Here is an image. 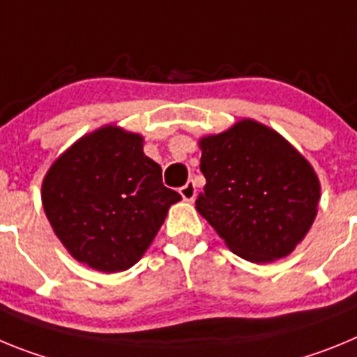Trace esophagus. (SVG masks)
Listing matches in <instances>:
<instances>
[{
    "mask_svg": "<svg viewBox=\"0 0 357 357\" xmlns=\"http://www.w3.org/2000/svg\"><path fill=\"white\" fill-rule=\"evenodd\" d=\"M178 191H181V197L184 198L185 202H193L195 197H197V185H195L193 181H189L188 184L182 185Z\"/></svg>",
    "mask_w": 357,
    "mask_h": 357,
    "instance_id": "1",
    "label": "esophagus"
}]
</instances>
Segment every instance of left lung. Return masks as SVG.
Here are the masks:
<instances>
[{"instance_id":"1","label":"left lung","mask_w":357,"mask_h":357,"mask_svg":"<svg viewBox=\"0 0 357 357\" xmlns=\"http://www.w3.org/2000/svg\"><path fill=\"white\" fill-rule=\"evenodd\" d=\"M206 176L197 211L227 247L252 263L288 255L317 216L320 182L311 164L252 119L200 141Z\"/></svg>"}]
</instances>
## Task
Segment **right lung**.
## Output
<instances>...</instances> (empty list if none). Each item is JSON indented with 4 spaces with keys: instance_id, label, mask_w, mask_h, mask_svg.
<instances>
[{
    "instance_id": "right-lung-1",
    "label": "right lung",
    "mask_w": 357,
    "mask_h": 357,
    "mask_svg": "<svg viewBox=\"0 0 357 357\" xmlns=\"http://www.w3.org/2000/svg\"><path fill=\"white\" fill-rule=\"evenodd\" d=\"M181 195L144 155L143 137L103 127L55 160L43 206L55 234L80 263L114 273L141 259Z\"/></svg>"
}]
</instances>
